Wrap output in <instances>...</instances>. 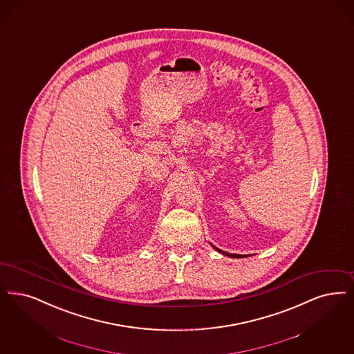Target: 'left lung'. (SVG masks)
<instances>
[{
    "label": "left lung",
    "mask_w": 354,
    "mask_h": 354,
    "mask_svg": "<svg viewBox=\"0 0 354 354\" xmlns=\"http://www.w3.org/2000/svg\"><path fill=\"white\" fill-rule=\"evenodd\" d=\"M213 246V245H212ZM213 249H216L218 253H221V254L227 255V257H230V258H242V255L240 254H230V253H227V252H223V250H220L218 248H216V246H213Z\"/></svg>",
    "instance_id": "obj_1"
}]
</instances>
